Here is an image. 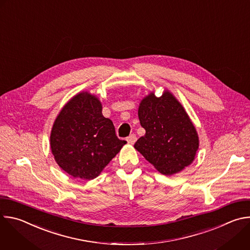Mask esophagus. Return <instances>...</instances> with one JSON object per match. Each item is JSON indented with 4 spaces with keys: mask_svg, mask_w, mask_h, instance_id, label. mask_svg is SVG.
<instances>
[{
    "mask_svg": "<svg viewBox=\"0 0 250 250\" xmlns=\"http://www.w3.org/2000/svg\"><path fill=\"white\" fill-rule=\"evenodd\" d=\"M126 140H127V142H128L129 145H133L134 142L136 141V135L132 133V134H130V135L127 137V139H126Z\"/></svg>",
    "mask_w": 250,
    "mask_h": 250,
    "instance_id": "34e87169",
    "label": "esophagus"
}]
</instances>
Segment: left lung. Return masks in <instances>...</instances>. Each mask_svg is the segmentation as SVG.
<instances>
[{
	"label": "left lung",
	"instance_id": "1",
	"mask_svg": "<svg viewBox=\"0 0 250 250\" xmlns=\"http://www.w3.org/2000/svg\"><path fill=\"white\" fill-rule=\"evenodd\" d=\"M138 118L146 134L134 148L160 173L173 175L189 166L199 148L197 130L183 105L167 90L142 99Z\"/></svg>",
	"mask_w": 250,
	"mask_h": 250
}]
</instances>
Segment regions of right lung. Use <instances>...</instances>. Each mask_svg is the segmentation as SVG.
Returning <instances> with one entry per match:
<instances>
[{"instance_id":"1","label":"right lung","mask_w":250,"mask_h":250,"mask_svg":"<svg viewBox=\"0 0 250 250\" xmlns=\"http://www.w3.org/2000/svg\"><path fill=\"white\" fill-rule=\"evenodd\" d=\"M125 144L116 135L113 122L103 116L99 99L88 92L77 94L63 106L50 134L57 164L84 180L98 177Z\"/></svg>"}]
</instances>
